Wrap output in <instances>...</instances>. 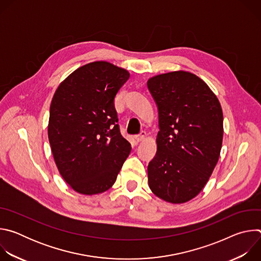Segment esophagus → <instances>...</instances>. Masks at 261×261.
Segmentation results:
<instances>
[{"label":"esophagus","instance_id":"esophagus-1","mask_svg":"<svg viewBox=\"0 0 261 261\" xmlns=\"http://www.w3.org/2000/svg\"><path fill=\"white\" fill-rule=\"evenodd\" d=\"M145 136H146L145 131H141L139 134L135 135V136H134V138H135V140H136L137 142H139V141H142V140L145 138Z\"/></svg>","mask_w":261,"mask_h":261}]
</instances>
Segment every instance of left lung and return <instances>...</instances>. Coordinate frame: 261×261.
I'll use <instances>...</instances> for the list:
<instances>
[{
	"mask_svg": "<svg viewBox=\"0 0 261 261\" xmlns=\"http://www.w3.org/2000/svg\"><path fill=\"white\" fill-rule=\"evenodd\" d=\"M159 116L157 153L147 178L159 198L182 203L203 189L219 160L223 113L207 85L195 74L174 71L147 81Z\"/></svg>",
	"mask_w": 261,
	"mask_h": 261,
	"instance_id": "8db88e82",
	"label": "left lung"
}]
</instances>
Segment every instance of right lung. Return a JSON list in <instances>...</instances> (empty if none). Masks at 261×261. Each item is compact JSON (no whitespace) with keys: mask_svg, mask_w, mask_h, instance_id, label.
<instances>
[{"mask_svg":"<svg viewBox=\"0 0 261 261\" xmlns=\"http://www.w3.org/2000/svg\"><path fill=\"white\" fill-rule=\"evenodd\" d=\"M127 70L104 61L87 64L57 89L48 139L57 167L70 187L93 195L113 186L131 152L118 124L115 98Z\"/></svg>","mask_w":261,"mask_h":261,"instance_id":"1","label":"right lung"}]
</instances>
